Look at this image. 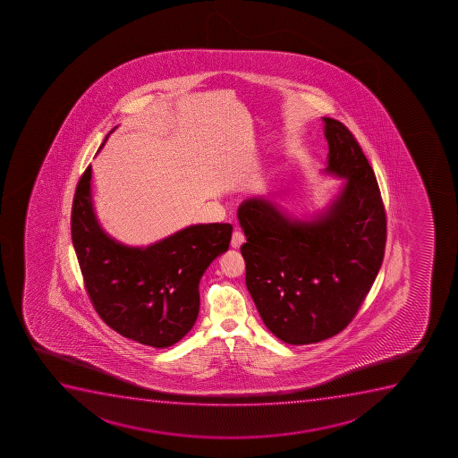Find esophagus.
<instances>
[{"instance_id":"1","label":"esophagus","mask_w":458,"mask_h":458,"mask_svg":"<svg viewBox=\"0 0 458 458\" xmlns=\"http://www.w3.org/2000/svg\"><path fill=\"white\" fill-rule=\"evenodd\" d=\"M245 242V236H243L242 232H239V230H236V232L233 233L232 236V247L233 248H241V245Z\"/></svg>"}]
</instances>
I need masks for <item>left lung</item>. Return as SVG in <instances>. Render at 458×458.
Masks as SVG:
<instances>
[{"label":"left lung","mask_w":458,"mask_h":458,"mask_svg":"<svg viewBox=\"0 0 458 458\" xmlns=\"http://www.w3.org/2000/svg\"><path fill=\"white\" fill-rule=\"evenodd\" d=\"M323 123L325 172L346 179L328 208L312 221L291 219L262 198L237 210L248 291L267 328L290 344H318L350 325L386 245V213L369 162L342 123Z\"/></svg>","instance_id":"obj_1"}]
</instances>
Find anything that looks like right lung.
<instances>
[{
	"label": "right lung",
	"mask_w": 458,
	"mask_h": 458,
	"mask_svg": "<svg viewBox=\"0 0 458 458\" xmlns=\"http://www.w3.org/2000/svg\"><path fill=\"white\" fill-rule=\"evenodd\" d=\"M90 181L89 165L72 205V242L87 294L116 333L153 348L172 346L193 328L200 277L230 247L233 226L199 224L146 248L127 247L98 224Z\"/></svg>",
	"instance_id": "right-lung-1"
}]
</instances>
